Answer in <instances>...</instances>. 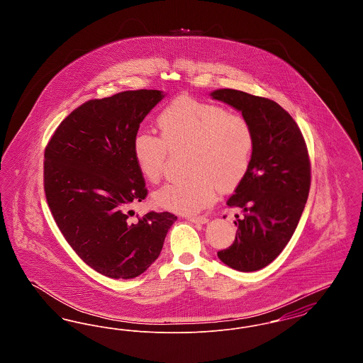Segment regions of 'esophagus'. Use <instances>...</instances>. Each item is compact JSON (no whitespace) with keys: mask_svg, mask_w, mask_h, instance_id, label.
Returning a JSON list of instances; mask_svg holds the SVG:
<instances>
[{"mask_svg":"<svg viewBox=\"0 0 363 363\" xmlns=\"http://www.w3.org/2000/svg\"><path fill=\"white\" fill-rule=\"evenodd\" d=\"M186 219L191 223H199V225H206L208 222L206 216H186Z\"/></svg>","mask_w":363,"mask_h":363,"instance_id":"34e87169","label":"esophagus"}]
</instances>
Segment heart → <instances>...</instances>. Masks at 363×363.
<instances>
[{
    "instance_id": "1",
    "label": "heart",
    "mask_w": 363,
    "mask_h": 363,
    "mask_svg": "<svg viewBox=\"0 0 363 363\" xmlns=\"http://www.w3.org/2000/svg\"><path fill=\"white\" fill-rule=\"evenodd\" d=\"M160 139L151 132L133 138V157L141 175L160 181L167 151L188 150V178L156 190L155 206L178 213H196L211 206L218 189L235 188L247 173L255 148L249 121L218 104L179 98L159 116Z\"/></svg>"
}]
</instances>
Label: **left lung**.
Here are the masks:
<instances>
[{
	"label": "left lung",
	"instance_id": "obj_1",
	"mask_svg": "<svg viewBox=\"0 0 363 363\" xmlns=\"http://www.w3.org/2000/svg\"><path fill=\"white\" fill-rule=\"evenodd\" d=\"M211 98L241 111L255 135L250 166L227 200L237 208L235 241L218 257L241 272L271 264L291 240L311 189V162L293 117L277 102L238 89H215Z\"/></svg>",
	"mask_w": 363,
	"mask_h": 363
}]
</instances>
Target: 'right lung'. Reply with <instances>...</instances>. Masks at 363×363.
I'll return each instance as SVG.
<instances>
[{"instance_id": "1", "label": "right lung", "mask_w": 363, "mask_h": 363, "mask_svg": "<svg viewBox=\"0 0 363 363\" xmlns=\"http://www.w3.org/2000/svg\"><path fill=\"white\" fill-rule=\"evenodd\" d=\"M166 94L123 91L88 101L61 122L45 151V193L77 256L111 279H133L155 261L177 216L129 208L147 196L133 157L140 123Z\"/></svg>"}]
</instances>
